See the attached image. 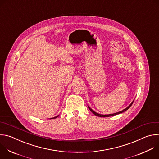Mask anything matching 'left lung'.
Wrapping results in <instances>:
<instances>
[{
    "label": "left lung",
    "mask_w": 159,
    "mask_h": 159,
    "mask_svg": "<svg viewBox=\"0 0 159 159\" xmlns=\"http://www.w3.org/2000/svg\"><path fill=\"white\" fill-rule=\"evenodd\" d=\"M133 103V101L130 104V105L128 106V107H127L126 109H123V111H120V112H116V113H114V114H111V115H100V114H98V113H97V112H96L95 111H94L92 109H90L89 107H89V109H90V111H91L93 114H94L96 116H99V117H103V118H104V117H109V116H115V115H118V114H120V113H122V112H123L124 111H126V110H128L130 107H131V106L132 105V104Z\"/></svg>",
    "instance_id": "obj_1"
}]
</instances>
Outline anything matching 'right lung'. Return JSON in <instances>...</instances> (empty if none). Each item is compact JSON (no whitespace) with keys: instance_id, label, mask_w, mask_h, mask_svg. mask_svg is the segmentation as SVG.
<instances>
[{"instance_id":"1","label":"right lung","mask_w":159,"mask_h":159,"mask_svg":"<svg viewBox=\"0 0 159 159\" xmlns=\"http://www.w3.org/2000/svg\"><path fill=\"white\" fill-rule=\"evenodd\" d=\"M57 117H58V116H56V117H55V118H57ZM52 119H53V118H52Z\"/></svg>"}]
</instances>
